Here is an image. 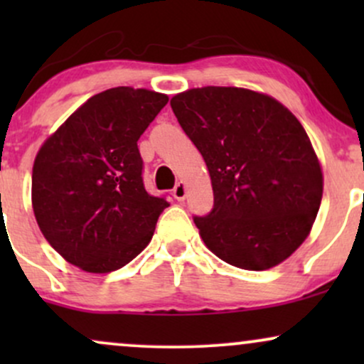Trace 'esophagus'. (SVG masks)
Instances as JSON below:
<instances>
[{"label": "esophagus", "instance_id": "34e87169", "mask_svg": "<svg viewBox=\"0 0 364 364\" xmlns=\"http://www.w3.org/2000/svg\"><path fill=\"white\" fill-rule=\"evenodd\" d=\"M173 195H174V198L178 200V202H183V200L186 198V185L183 181H179L176 186H174V190H173Z\"/></svg>", "mask_w": 364, "mask_h": 364}]
</instances>
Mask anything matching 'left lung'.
<instances>
[{"mask_svg": "<svg viewBox=\"0 0 364 364\" xmlns=\"http://www.w3.org/2000/svg\"><path fill=\"white\" fill-rule=\"evenodd\" d=\"M171 107L210 173L214 207L193 217L207 248L245 270L291 257L310 235L323 193L318 159L296 116L237 87L186 90Z\"/></svg>", "mask_w": 364, "mask_h": 364, "instance_id": "8db88e82", "label": "left lung"}]
</instances>
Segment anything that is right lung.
Here are the masks:
<instances>
[{"instance_id":"obj_1","label":"right lung","mask_w":364,"mask_h":364,"mask_svg":"<svg viewBox=\"0 0 364 364\" xmlns=\"http://www.w3.org/2000/svg\"><path fill=\"white\" fill-rule=\"evenodd\" d=\"M168 95L116 87L94 95L41 147L32 207L41 231L66 262L106 274L152 240L166 196L144 186L136 141Z\"/></svg>"}]
</instances>
